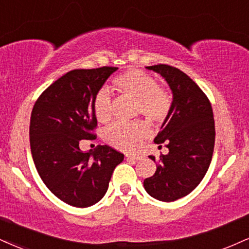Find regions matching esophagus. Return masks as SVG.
I'll return each instance as SVG.
<instances>
[{
  "instance_id": "34e87169",
  "label": "esophagus",
  "mask_w": 249,
  "mask_h": 249,
  "mask_svg": "<svg viewBox=\"0 0 249 249\" xmlns=\"http://www.w3.org/2000/svg\"><path fill=\"white\" fill-rule=\"evenodd\" d=\"M126 158L128 160H142V155H126Z\"/></svg>"
}]
</instances>
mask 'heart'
Masks as SVG:
<instances>
[{"label":"heart","instance_id":"1","mask_svg":"<svg viewBox=\"0 0 249 249\" xmlns=\"http://www.w3.org/2000/svg\"><path fill=\"white\" fill-rule=\"evenodd\" d=\"M115 85L123 94L137 98L136 112L142 113L149 121L162 122L168 116L172 97L166 89L158 86L157 80L142 70H128L115 79ZM96 118L106 123L111 117V96L107 89H101L94 100ZM149 126L145 122H117L107 127L104 138L113 147L132 152L149 136Z\"/></svg>","mask_w":249,"mask_h":249}]
</instances>
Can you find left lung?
Masks as SVG:
<instances>
[{
  "mask_svg": "<svg viewBox=\"0 0 249 249\" xmlns=\"http://www.w3.org/2000/svg\"><path fill=\"white\" fill-rule=\"evenodd\" d=\"M146 68L163 77L173 98L154 139L169 152L160 155L157 172L143 181V188L155 199L174 202L189 195L208 172L214 147L213 112L204 92L182 71L167 65ZM149 159L155 161L154 155Z\"/></svg>",
  "mask_w": 249,
  "mask_h": 249,
  "instance_id": "8db88e82",
  "label": "left lung"
}]
</instances>
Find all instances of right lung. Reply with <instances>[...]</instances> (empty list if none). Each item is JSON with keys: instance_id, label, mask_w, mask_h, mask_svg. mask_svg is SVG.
<instances>
[{"instance_id": "right-lung-1", "label": "right lung", "mask_w": 249, "mask_h": 249, "mask_svg": "<svg viewBox=\"0 0 249 249\" xmlns=\"http://www.w3.org/2000/svg\"><path fill=\"white\" fill-rule=\"evenodd\" d=\"M117 67L74 70L52 83L36 102L30 146L36 168L51 193L75 208H88L106 195L124 155L107 145L83 153L81 140L94 139V100Z\"/></svg>"}]
</instances>
